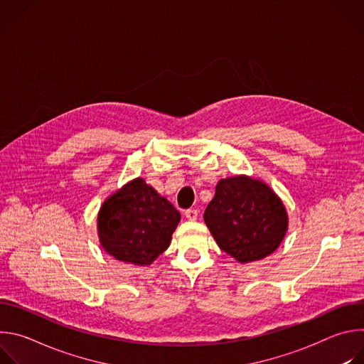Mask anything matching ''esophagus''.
Instances as JSON below:
<instances>
[{"label":"esophagus","instance_id":"esophagus-1","mask_svg":"<svg viewBox=\"0 0 364 364\" xmlns=\"http://www.w3.org/2000/svg\"><path fill=\"white\" fill-rule=\"evenodd\" d=\"M184 216L188 219V220H196L197 216H198V212L196 209H188L184 212Z\"/></svg>","mask_w":364,"mask_h":364}]
</instances>
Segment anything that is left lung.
I'll use <instances>...</instances> for the list:
<instances>
[{"instance_id":"8db88e82","label":"left lung","mask_w":364,"mask_h":364,"mask_svg":"<svg viewBox=\"0 0 364 364\" xmlns=\"http://www.w3.org/2000/svg\"><path fill=\"white\" fill-rule=\"evenodd\" d=\"M203 218L219 247L240 264L271 255L288 226L279 197L262 181L246 176L220 180Z\"/></svg>"}]
</instances>
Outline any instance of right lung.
Wrapping results in <instances>:
<instances>
[{
	"instance_id": "obj_1",
	"label": "right lung",
	"mask_w": 364,
	"mask_h": 364,
	"mask_svg": "<svg viewBox=\"0 0 364 364\" xmlns=\"http://www.w3.org/2000/svg\"><path fill=\"white\" fill-rule=\"evenodd\" d=\"M178 222L176 207L136 178L103 203L97 232L109 255L142 267L152 264L168 247Z\"/></svg>"
}]
</instances>
